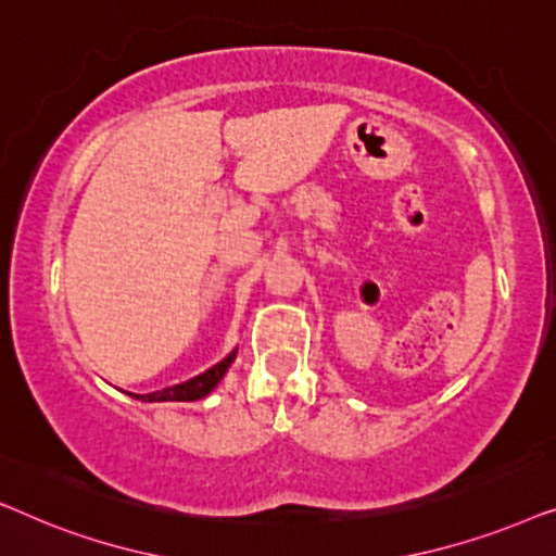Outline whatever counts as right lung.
I'll use <instances>...</instances> for the list:
<instances>
[{"instance_id": "1", "label": "right lung", "mask_w": 556, "mask_h": 556, "mask_svg": "<svg viewBox=\"0 0 556 556\" xmlns=\"http://www.w3.org/2000/svg\"><path fill=\"white\" fill-rule=\"evenodd\" d=\"M235 354H238V352L225 356L223 362L204 371V375L189 379V382L166 387V390H159V392H151V394H141V400H147V402H192V400L207 397V394L217 387L219 379L225 377V371L230 369V364L235 362ZM136 397H139V394H136Z\"/></svg>"}]
</instances>
